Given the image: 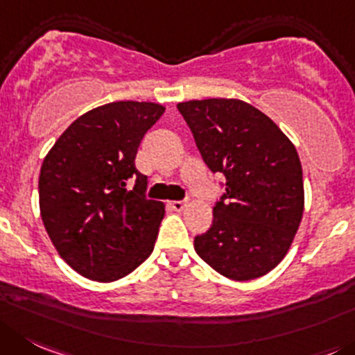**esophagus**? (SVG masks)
I'll return each instance as SVG.
<instances>
[{"instance_id":"esophagus-1","label":"esophagus","mask_w":355,"mask_h":355,"mask_svg":"<svg viewBox=\"0 0 355 355\" xmlns=\"http://www.w3.org/2000/svg\"><path fill=\"white\" fill-rule=\"evenodd\" d=\"M185 205H187V201L180 200V201H170V207L173 208L175 211H182L185 208Z\"/></svg>"}]
</instances>
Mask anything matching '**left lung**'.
Wrapping results in <instances>:
<instances>
[{"mask_svg":"<svg viewBox=\"0 0 355 355\" xmlns=\"http://www.w3.org/2000/svg\"><path fill=\"white\" fill-rule=\"evenodd\" d=\"M211 173L226 178L214 223L194 238L198 256L238 282L273 270L303 217V170L289 138L270 117L240 99L177 105Z\"/></svg>","mask_w":355,"mask_h":355,"instance_id":"left-lung-1","label":"left lung"}]
</instances>
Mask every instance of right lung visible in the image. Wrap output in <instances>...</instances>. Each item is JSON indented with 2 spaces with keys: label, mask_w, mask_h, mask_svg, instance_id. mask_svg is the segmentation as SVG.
<instances>
[{
  "label": "right lung",
  "mask_w": 355,
  "mask_h": 355,
  "mask_svg": "<svg viewBox=\"0 0 355 355\" xmlns=\"http://www.w3.org/2000/svg\"><path fill=\"white\" fill-rule=\"evenodd\" d=\"M164 107L115 101L73 122L43 159L40 211L59 256L98 282L137 270L154 250L164 205L148 200L135 166L145 132Z\"/></svg>",
  "instance_id": "obj_1"
}]
</instances>
